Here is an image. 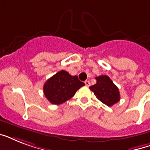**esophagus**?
Masks as SVG:
<instances>
[{"instance_id":"34e87169","label":"esophagus","mask_w":150,"mask_h":150,"mask_svg":"<svg viewBox=\"0 0 150 150\" xmlns=\"http://www.w3.org/2000/svg\"><path fill=\"white\" fill-rule=\"evenodd\" d=\"M85 84H86V86H90V82H89V81L86 80V81H85Z\"/></svg>"}]
</instances>
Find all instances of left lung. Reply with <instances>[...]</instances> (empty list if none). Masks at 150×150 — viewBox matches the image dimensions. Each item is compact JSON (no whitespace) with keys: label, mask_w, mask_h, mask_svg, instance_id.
<instances>
[{"label":"left lung","mask_w":150,"mask_h":150,"mask_svg":"<svg viewBox=\"0 0 150 150\" xmlns=\"http://www.w3.org/2000/svg\"><path fill=\"white\" fill-rule=\"evenodd\" d=\"M96 83L89 87L96 96L108 107H111L120 100V93L118 88L107 75H100L95 78Z\"/></svg>","instance_id":"1"}]
</instances>
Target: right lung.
Wrapping results in <instances>:
<instances>
[{
    "label": "right lung",
    "mask_w": 150,
    "mask_h": 150,
    "mask_svg": "<svg viewBox=\"0 0 150 150\" xmlns=\"http://www.w3.org/2000/svg\"><path fill=\"white\" fill-rule=\"evenodd\" d=\"M83 86L85 83L79 81L78 76H72L68 71L61 70L45 82L43 93L50 103L59 105L74 96Z\"/></svg>",
    "instance_id": "right-lung-1"
}]
</instances>
